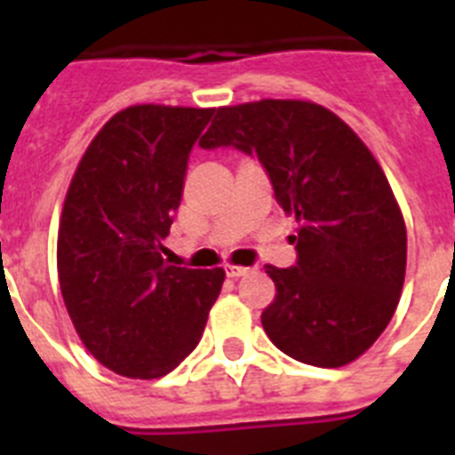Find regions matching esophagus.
Wrapping results in <instances>:
<instances>
[{
  "mask_svg": "<svg viewBox=\"0 0 455 455\" xmlns=\"http://www.w3.org/2000/svg\"><path fill=\"white\" fill-rule=\"evenodd\" d=\"M252 268H248V267H232V264H228V267H225V273H228V275L230 277H241V275H248V273H251Z\"/></svg>",
  "mask_w": 455,
  "mask_h": 455,
  "instance_id": "34e87169",
  "label": "esophagus"
}]
</instances>
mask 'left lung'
<instances>
[{"mask_svg": "<svg viewBox=\"0 0 455 455\" xmlns=\"http://www.w3.org/2000/svg\"><path fill=\"white\" fill-rule=\"evenodd\" d=\"M200 148L262 164L299 220L296 264L267 267L268 339L312 367H344L387 328L405 277V223L383 168L332 111L300 100L223 107Z\"/></svg>", "mask_w": 455, "mask_h": 455, "instance_id": "1", "label": "left lung"}]
</instances>
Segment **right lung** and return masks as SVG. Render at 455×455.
I'll return each mask as SVG.
<instances>
[{
  "instance_id": "right-lung-1",
  "label": "right lung",
  "mask_w": 455,
  "mask_h": 455,
  "mask_svg": "<svg viewBox=\"0 0 455 455\" xmlns=\"http://www.w3.org/2000/svg\"><path fill=\"white\" fill-rule=\"evenodd\" d=\"M214 108L139 104L92 139L68 188L59 283L95 360L127 378H159L198 347L223 268L168 267L162 251L188 155Z\"/></svg>"
}]
</instances>
